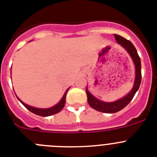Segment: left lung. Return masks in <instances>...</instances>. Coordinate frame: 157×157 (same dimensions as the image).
<instances>
[{"label": "left lung", "mask_w": 157, "mask_h": 157, "mask_svg": "<svg viewBox=\"0 0 157 157\" xmlns=\"http://www.w3.org/2000/svg\"><path fill=\"white\" fill-rule=\"evenodd\" d=\"M114 36L118 44H120L122 47L125 48L132 59L134 67H135V78H134V86H133L131 90L127 95L124 96L123 98H120L116 101H113V102H105V101H101V100L96 98L93 94L90 93L86 86V93L87 101H88L90 106L95 110L104 112V113H115V112H117L124 109L131 101L134 96L135 95L136 92L138 90L141 81V59L138 56L135 47L129 40L125 39L122 36L118 35V34H114Z\"/></svg>", "instance_id": "8db88e82"}]
</instances>
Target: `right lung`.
<instances>
[{"label": "right lung", "mask_w": 157, "mask_h": 157, "mask_svg": "<svg viewBox=\"0 0 157 157\" xmlns=\"http://www.w3.org/2000/svg\"><path fill=\"white\" fill-rule=\"evenodd\" d=\"M70 89L69 87L66 91H65L64 94L63 96L62 97L61 100L56 104V105H54V106L51 107V108H48V109H39V108H35V107H33V106H30V105H27V104H25L24 102L21 101V100L19 99V98L17 97L18 100H19L20 102L23 105V106H25L28 109L30 112H33L34 114L37 115V116H44V117H46V116H52L54 114H56L58 113L59 112L63 109V108L64 107L65 105V102H66V95H67V93L68 91V90Z\"/></svg>", "instance_id": "right-lung-1"}]
</instances>
